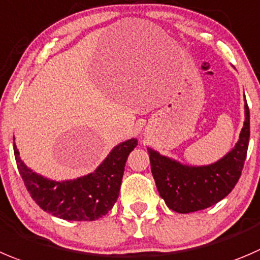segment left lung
Here are the masks:
<instances>
[{
    "label": "left lung",
    "instance_id": "left-lung-1",
    "mask_svg": "<svg viewBox=\"0 0 260 260\" xmlns=\"http://www.w3.org/2000/svg\"><path fill=\"white\" fill-rule=\"evenodd\" d=\"M250 138V115L245 102V122L234 149L218 162L189 167L148 149L150 170L158 192L166 204L177 213L206 209L232 191L241 176Z\"/></svg>",
    "mask_w": 260,
    "mask_h": 260
}]
</instances>
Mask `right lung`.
Segmentation results:
<instances>
[{
	"instance_id": "1",
	"label": "right lung",
	"mask_w": 260,
	"mask_h": 260,
	"mask_svg": "<svg viewBox=\"0 0 260 260\" xmlns=\"http://www.w3.org/2000/svg\"><path fill=\"white\" fill-rule=\"evenodd\" d=\"M137 145V139L121 143L93 174L61 182L44 179L29 170L15 144L14 154L26 190L43 211L68 221H94L106 216L117 200L126 159Z\"/></svg>"
}]
</instances>
